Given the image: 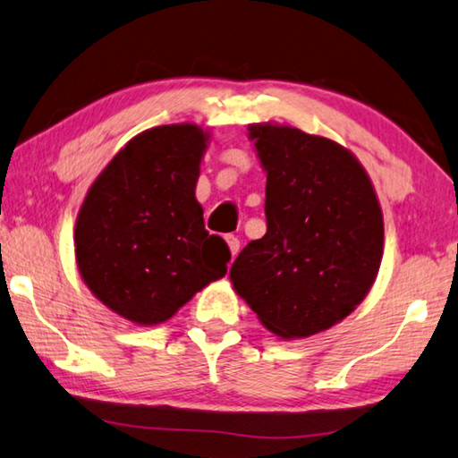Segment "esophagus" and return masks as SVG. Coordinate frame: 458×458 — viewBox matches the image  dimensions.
I'll list each match as a JSON object with an SVG mask.
<instances>
[{
  "label": "esophagus",
  "instance_id": "1",
  "mask_svg": "<svg viewBox=\"0 0 458 458\" xmlns=\"http://www.w3.org/2000/svg\"><path fill=\"white\" fill-rule=\"evenodd\" d=\"M224 241H226L228 249H230V255H232V259H234L238 255V250H241V241H238V238L232 236V234L224 236Z\"/></svg>",
  "mask_w": 458,
  "mask_h": 458
}]
</instances>
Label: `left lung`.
I'll list each match as a JSON object with an SVG mask.
<instances>
[{"label": "left lung", "instance_id": "left-lung-1", "mask_svg": "<svg viewBox=\"0 0 458 458\" xmlns=\"http://www.w3.org/2000/svg\"><path fill=\"white\" fill-rule=\"evenodd\" d=\"M267 173V234L230 267L234 292L283 340L343 322L371 292L383 259V212L357 157L287 124H249Z\"/></svg>", "mask_w": 458, "mask_h": 458}]
</instances>
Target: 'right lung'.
I'll use <instances>...</instances> for the list:
<instances>
[{
	"label": "right lung",
	"instance_id": "obj_1",
	"mask_svg": "<svg viewBox=\"0 0 458 458\" xmlns=\"http://www.w3.org/2000/svg\"><path fill=\"white\" fill-rule=\"evenodd\" d=\"M212 134L166 124L136 134L87 190L75 263L87 289L124 320L157 326L226 275L230 250L195 199Z\"/></svg>",
	"mask_w": 458,
	"mask_h": 458
}]
</instances>
